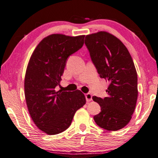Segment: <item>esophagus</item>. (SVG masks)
I'll use <instances>...</instances> for the list:
<instances>
[{
	"label": "esophagus",
	"mask_w": 158,
	"mask_h": 158,
	"mask_svg": "<svg viewBox=\"0 0 158 158\" xmlns=\"http://www.w3.org/2000/svg\"><path fill=\"white\" fill-rule=\"evenodd\" d=\"M85 98H86V101L87 103H89V102L92 101V95L89 93L86 94H85Z\"/></svg>",
	"instance_id": "obj_1"
}]
</instances>
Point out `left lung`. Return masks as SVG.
<instances>
[{"label": "left lung", "instance_id": "left-lung-1", "mask_svg": "<svg viewBox=\"0 0 158 158\" xmlns=\"http://www.w3.org/2000/svg\"><path fill=\"white\" fill-rule=\"evenodd\" d=\"M85 39L99 76L110 82L107 97H92L101 108L94 119L102 128L118 131L130 122L136 107L137 74L133 60L125 45L109 32H98Z\"/></svg>", "mask_w": 158, "mask_h": 158}]
</instances>
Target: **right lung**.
I'll list each match as a JSON object with an SVG mask.
<instances>
[{
	"mask_svg": "<svg viewBox=\"0 0 158 158\" xmlns=\"http://www.w3.org/2000/svg\"><path fill=\"white\" fill-rule=\"evenodd\" d=\"M85 35L52 34L41 40L30 57L25 76L28 112L39 129L53 135L70 126L77 110L86 103L81 91H56L67 58L81 49Z\"/></svg>",
	"mask_w": 158,
	"mask_h": 158,
	"instance_id": "obj_1",
	"label": "right lung"
}]
</instances>
